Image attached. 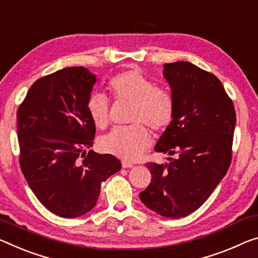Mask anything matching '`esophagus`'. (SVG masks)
Masks as SVG:
<instances>
[{
    "instance_id": "1",
    "label": "esophagus",
    "mask_w": 258,
    "mask_h": 258,
    "mask_svg": "<svg viewBox=\"0 0 258 258\" xmlns=\"http://www.w3.org/2000/svg\"><path fill=\"white\" fill-rule=\"evenodd\" d=\"M121 165H122V167H125V169H127V167H133L132 163H128V162H122Z\"/></svg>"
}]
</instances>
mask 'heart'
I'll return each instance as SVG.
<instances>
[{
  "label": "heart",
  "instance_id": "obj_1",
  "mask_svg": "<svg viewBox=\"0 0 258 258\" xmlns=\"http://www.w3.org/2000/svg\"><path fill=\"white\" fill-rule=\"evenodd\" d=\"M108 88L118 102L133 104L131 127L114 128L102 138L101 147L107 153L125 161H136L149 148L151 138L145 123L156 133L170 127L175 116V100L172 93L157 87L139 69H131L114 76ZM86 109L97 127L105 128L110 122V104L102 94H92Z\"/></svg>",
  "mask_w": 258,
  "mask_h": 258
}]
</instances>
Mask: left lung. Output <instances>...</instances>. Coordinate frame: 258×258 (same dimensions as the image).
<instances>
[{
	"instance_id": "8db88e82",
	"label": "left lung",
	"mask_w": 258,
	"mask_h": 258,
	"mask_svg": "<svg viewBox=\"0 0 258 258\" xmlns=\"http://www.w3.org/2000/svg\"><path fill=\"white\" fill-rule=\"evenodd\" d=\"M175 100V116L155 151L167 164L146 163L149 186L140 193L146 207L167 218L198 210L226 174L232 161L235 109L217 77L189 62L164 65Z\"/></svg>"
}]
</instances>
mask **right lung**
Segmentation results:
<instances>
[{
    "label": "right lung",
    "instance_id": "right-lung-1",
    "mask_svg": "<svg viewBox=\"0 0 258 258\" xmlns=\"http://www.w3.org/2000/svg\"><path fill=\"white\" fill-rule=\"evenodd\" d=\"M95 80L84 67L62 69L36 80L17 111L20 169L39 201L60 217L92 210L101 182L121 167L113 155L86 154L96 132L86 109Z\"/></svg>",
    "mask_w": 258,
    "mask_h": 258
}]
</instances>
